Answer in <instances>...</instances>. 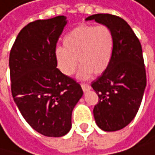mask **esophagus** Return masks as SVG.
I'll list each match as a JSON object with an SVG mask.
<instances>
[{
	"mask_svg": "<svg viewBox=\"0 0 155 155\" xmlns=\"http://www.w3.org/2000/svg\"><path fill=\"white\" fill-rule=\"evenodd\" d=\"M81 88H82V90H83L84 92H87V91H89L91 89L90 85L85 84V83H82V84H81Z\"/></svg>",
	"mask_w": 155,
	"mask_h": 155,
	"instance_id": "obj_1",
	"label": "esophagus"
}]
</instances>
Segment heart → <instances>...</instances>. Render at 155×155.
Masks as SVG:
<instances>
[{
  "label": "heart",
  "mask_w": 155,
  "mask_h": 155,
  "mask_svg": "<svg viewBox=\"0 0 155 155\" xmlns=\"http://www.w3.org/2000/svg\"><path fill=\"white\" fill-rule=\"evenodd\" d=\"M63 43L64 46H58L54 51L58 68L64 75L71 76L76 71L78 59V78L85 80L92 73L100 75L106 70L113 57L114 36L106 26L85 24L69 31Z\"/></svg>",
  "instance_id": "b5f03b06"
}]
</instances>
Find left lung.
<instances>
[{
  "instance_id": "1",
  "label": "left lung",
  "mask_w": 155,
  "mask_h": 155,
  "mask_svg": "<svg viewBox=\"0 0 155 155\" xmlns=\"http://www.w3.org/2000/svg\"><path fill=\"white\" fill-rule=\"evenodd\" d=\"M86 20L108 27L114 36L111 63L91 87L99 97L93 109L97 126L104 131H117L133 120L141 104L146 87L141 45L132 28L119 16L97 14Z\"/></svg>"
}]
</instances>
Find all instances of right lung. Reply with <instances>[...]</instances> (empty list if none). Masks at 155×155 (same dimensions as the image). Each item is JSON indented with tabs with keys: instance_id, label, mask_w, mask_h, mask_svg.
<instances>
[{
	"instance_id": "1",
	"label": "right lung",
	"mask_w": 155,
	"mask_h": 155,
	"mask_svg": "<svg viewBox=\"0 0 155 155\" xmlns=\"http://www.w3.org/2000/svg\"><path fill=\"white\" fill-rule=\"evenodd\" d=\"M66 17L36 20L17 35L9 57L11 91L21 114L37 132L62 137L71 128L80 85L57 68L54 51Z\"/></svg>"
}]
</instances>
